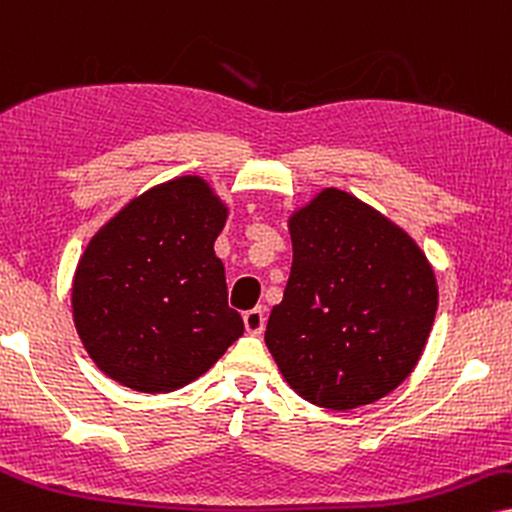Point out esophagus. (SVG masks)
<instances>
[{
    "instance_id": "obj_1",
    "label": "esophagus",
    "mask_w": 512,
    "mask_h": 512,
    "mask_svg": "<svg viewBox=\"0 0 512 512\" xmlns=\"http://www.w3.org/2000/svg\"><path fill=\"white\" fill-rule=\"evenodd\" d=\"M244 327L249 334H261L266 327V308L256 306L251 311L244 313Z\"/></svg>"
}]
</instances>
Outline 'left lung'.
I'll return each instance as SVG.
<instances>
[{
	"label": "left lung",
	"instance_id": "obj_1",
	"mask_svg": "<svg viewBox=\"0 0 512 512\" xmlns=\"http://www.w3.org/2000/svg\"><path fill=\"white\" fill-rule=\"evenodd\" d=\"M292 270L266 344L296 394L351 410L389 394L418 363L437 280L418 244L363 201L325 189L289 220Z\"/></svg>",
	"mask_w": 512,
	"mask_h": 512
}]
</instances>
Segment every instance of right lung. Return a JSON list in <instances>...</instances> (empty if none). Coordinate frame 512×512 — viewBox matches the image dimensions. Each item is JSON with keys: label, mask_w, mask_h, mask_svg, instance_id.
<instances>
[{"label": "right lung", "mask_w": 512, "mask_h": 512, "mask_svg": "<svg viewBox=\"0 0 512 512\" xmlns=\"http://www.w3.org/2000/svg\"><path fill=\"white\" fill-rule=\"evenodd\" d=\"M225 216L206 182L185 175L132 199L92 237L75 270L73 318L106 375L166 394L242 337L213 251Z\"/></svg>", "instance_id": "add662e5"}]
</instances>
